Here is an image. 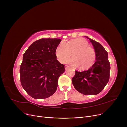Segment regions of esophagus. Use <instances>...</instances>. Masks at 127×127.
<instances>
[{
  "label": "esophagus",
  "mask_w": 127,
  "mask_h": 127,
  "mask_svg": "<svg viewBox=\"0 0 127 127\" xmlns=\"http://www.w3.org/2000/svg\"><path fill=\"white\" fill-rule=\"evenodd\" d=\"M70 67H69L68 66H67V65H65V66H64V68H65V69H68V68H69Z\"/></svg>",
  "instance_id": "esophagus-1"
}]
</instances>
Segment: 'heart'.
Wrapping results in <instances>:
<instances>
[{"label":"heart","mask_w":127,"mask_h":127,"mask_svg":"<svg viewBox=\"0 0 127 127\" xmlns=\"http://www.w3.org/2000/svg\"><path fill=\"white\" fill-rule=\"evenodd\" d=\"M88 41L83 38H77L66 43L61 42L56 50V55L60 63H64L72 53L73 58L67 61L80 69H87L93 64L96 55L94 49L90 47Z\"/></svg>","instance_id":"1"}]
</instances>
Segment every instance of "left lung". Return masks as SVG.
Returning a JSON list of instances; mask_svg holds the SVG:
<instances>
[{"label": "left lung", "mask_w": 127, "mask_h": 127, "mask_svg": "<svg viewBox=\"0 0 127 127\" xmlns=\"http://www.w3.org/2000/svg\"><path fill=\"white\" fill-rule=\"evenodd\" d=\"M89 39L96 55L95 62L87 70L79 72L76 71L72 79L75 89L84 95H96L103 90L108 83L110 78V64L108 53L98 42Z\"/></svg>", "instance_id": "8db88e82"}]
</instances>
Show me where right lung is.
Returning a JSON list of instances; mask_svg holds the SVG:
<instances>
[{
    "mask_svg": "<svg viewBox=\"0 0 127 127\" xmlns=\"http://www.w3.org/2000/svg\"><path fill=\"white\" fill-rule=\"evenodd\" d=\"M59 39H42L31 45L23 56L20 67L21 85L35 99L49 97L55 93L58 80L64 72V65L57 59Z\"/></svg>",
    "mask_w": 127,
    "mask_h": 127,
    "instance_id": "right-lung-1",
    "label": "right lung"
}]
</instances>
